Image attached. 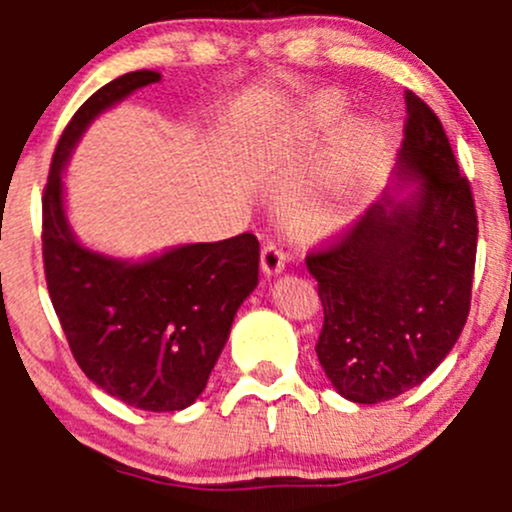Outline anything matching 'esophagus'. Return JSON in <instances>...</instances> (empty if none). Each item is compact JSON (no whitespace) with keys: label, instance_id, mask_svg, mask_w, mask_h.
Wrapping results in <instances>:
<instances>
[{"label":"esophagus","instance_id":"1","mask_svg":"<svg viewBox=\"0 0 512 512\" xmlns=\"http://www.w3.org/2000/svg\"><path fill=\"white\" fill-rule=\"evenodd\" d=\"M285 267H287V255L280 247V242L275 240L265 242V247H262V272H265L267 277L280 275Z\"/></svg>","mask_w":512,"mask_h":512}]
</instances>
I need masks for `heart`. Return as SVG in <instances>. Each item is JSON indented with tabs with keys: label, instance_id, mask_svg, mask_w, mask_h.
Listing matches in <instances>:
<instances>
[{
	"label": "heart",
	"instance_id": "obj_1",
	"mask_svg": "<svg viewBox=\"0 0 512 512\" xmlns=\"http://www.w3.org/2000/svg\"><path fill=\"white\" fill-rule=\"evenodd\" d=\"M319 123H327L332 118L329 106H319L314 111ZM292 218L299 225L307 227H342L352 220V205L344 198H332V195H312V198H299L292 203Z\"/></svg>",
	"mask_w": 512,
	"mask_h": 512
}]
</instances>
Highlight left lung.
Masks as SVG:
<instances>
[{"instance_id":"8db88e82","label":"left lung","mask_w":512,"mask_h":512,"mask_svg":"<svg viewBox=\"0 0 512 512\" xmlns=\"http://www.w3.org/2000/svg\"><path fill=\"white\" fill-rule=\"evenodd\" d=\"M396 188L327 247L309 252L324 307L317 356L344 399L379 404L421 384L471 309L478 215L436 113L406 91Z\"/></svg>"}]
</instances>
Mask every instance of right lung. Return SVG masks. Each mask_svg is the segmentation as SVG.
Here are the masks:
<instances>
[{
  "instance_id": "add662e5",
  "label": "right lung",
  "mask_w": 512,
  "mask_h": 512,
  "mask_svg": "<svg viewBox=\"0 0 512 512\" xmlns=\"http://www.w3.org/2000/svg\"><path fill=\"white\" fill-rule=\"evenodd\" d=\"M160 81L131 71L101 86L64 128L41 200V255L51 304L86 376L123 404L180 411L203 394L237 309L257 287L252 232L180 245L143 262L98 255L71 232L61 173L101 111Z\"/></svg>"
}]
</instances>
